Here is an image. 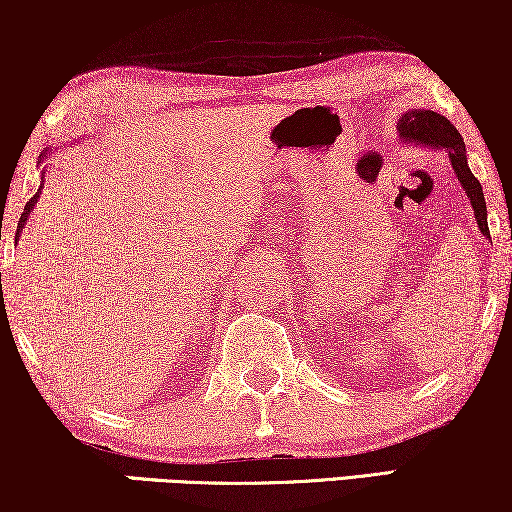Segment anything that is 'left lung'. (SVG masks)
<instances>
[{
	"mask_svg": "<svg viewBox=\"0 0 512 512\" xmlns=\"http://www.w3.org/2000/svg\"><path fill=\"white\" fill-rule=\"evenodd\" d=\"M398 137L403 142H415L422 146H436V149H445L447 156H450V163L454 167V174L464 186L466 198L471 200L475 221H478L480 233L489 237V226H487V205H485V193H482L480 181L473 177L471 167L466 163V144L461 139L459 130L447 121L445 116L436 114V111L426 109H412L405 111V114L398 118L396 123ZM492 240V237H489Z\"/></svg>",
	"mask_w": 512,
	"mask_h": 512,
	"instance_id": "1",
	"label": "left lung"
}]
</instances>
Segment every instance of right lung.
<instances>
[{"instance_id":"right-lung-1","label":"right lung","mask_w":512,"mask_h":512,"mask_svg":"<svg viewBox=\"0 0 512 512\" xmlns=\"http://www.w3.org/2000/svg\"><path fill=\"white\" fill-rule=\"evenodd\" d=\"M39 158H44V153H41V156ZM39 163H41V160H39ZM39 191H41V188H39ZM37 198H39V193L37 195H34V198L30 200V202H27V205H25V212L23 214H20V221H18V230H16V240H18V237H20V233H23V226H25V221H27V214H30L32 212V209H34V202H37Z\"/></svg>"}]
</instances>
